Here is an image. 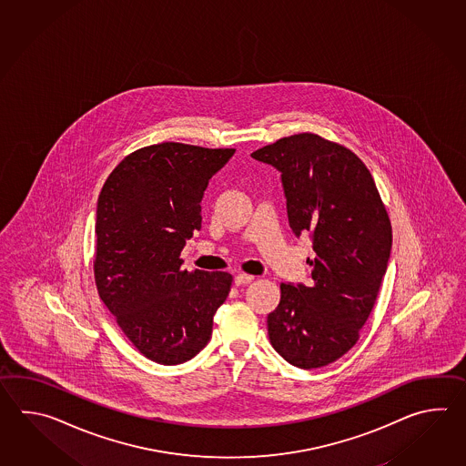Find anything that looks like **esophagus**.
<instances>
[{
  "instance_id": "esophagus-1",
  "label": "esophagus",
  "mask_w": 466,
  "mask_h": 466,
  "mask_svg": "<svg viewBox=\"0 0 466 466\" xmlns=\"http://www.w3.org/2000/svg\"><path fill=\"white\" fill-rule=\"evenodd\" d=\"M255 279V277H251V275H245V273H239L235 277V285L237 287H243V285H248V283H251Z\"/></svg>"
}]
</instances>
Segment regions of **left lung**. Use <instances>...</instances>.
<instances>
[{"label": "left lung", "instance_id": "obj_1", "mask_svg": "<svg viewBox=\"0 0 466 466\" xmlns=\"http://www.w3.org/2000/svg\"><path fill=\"white\" fill-rule=\"evenodd\" d=\"M281 173L289 228L309 231L311 285L281 283L268 337L293 367H327L351 350L377 301L391 223L377 185L353 151L299 133L251 153Z\"/></svg>", "mask_w": 466, "mask_h": 466}]
</instances>
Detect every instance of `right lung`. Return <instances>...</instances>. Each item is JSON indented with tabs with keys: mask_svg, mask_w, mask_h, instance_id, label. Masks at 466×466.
Listing matches in <instances>:
<instances>
[{
	"mask_svg": "<svg viewBox=\"0 0 466 466\" xmlns=\"http://www.w3.org/2000/svg\"><path fill=\"white\" fill-rule=\"evenodd\" d=\"M233 155V148L151 145L123 159L99 193V298L139 353L159 365L198 355L228 297L229 273L181 269L179 255L201 228L209 179Z\"/></svg>",
	"mask_w": 466,
	"mask_h": 466,
	"instance_id": "1",
	"label": "right lung"
}]
</instances>
